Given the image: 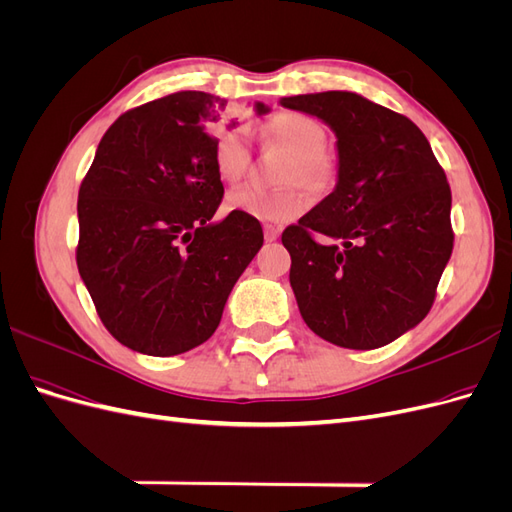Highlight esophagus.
Masks as SVG:
<instances>
[{
	"mask_svg": "<svg viewBox=\"0 0 512 512\" xmlns=\"http://www.w3.org/2000/svg\"><path fill=\"white\" fill-rule=\"evenodd\" d=\"M277 237H280V228H275V226H265V241H275Z\"/></svg>",
	"mask_w": 512,
	"mask_h": 512,
	"instance_id": "1",
	"label": "esophagus"
}]
</instances>
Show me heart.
<instances>
[{
	"instance_id": "1",
	"label": "heart",
	"mask_w": 512,
	"mask_h": 512,
	"mask_svg": "<svg viewBox=\"0 0 512 512\" xmlns=\"http://www.w3.org/2000/svg\"><path fill=\"white\" fill-rule=\"evenodd\" d=\"M267 136L282 145L290 156L288 181H299L309 190H324L333 181V164L324 156L327 132L320 121L303 113L284 111L273 115L267 126ZM250 130L245 126L222 132L213 141V168L218 179L226 185L237 183L250 164ZM226 211L250 215L260 222H288L297 218L307 207V198L294 190L269 192L260 188H239L226 196Z\"/></svg>"
}]
</instances>
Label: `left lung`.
I'll list each match as a JSON object with an SVG mask.
<instances>
[{"instance_id":"8db88e82","label":"left lung","mask_w":512,"mask_h":512,"mask_svg":"<svg viewBox=\"0 0 512 512\" xmlns=\"http://www.w3.org/2000/svg\"><path fill=\"white\" fill-rule=\"evenodd\" d=\"M280 102L337 136L335 190L282 232L299 312L335 346L391 344L429 314L453 252L444 170L408 117L352 91Z\"/></svg>"}]
</instances>
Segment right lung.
<instances>
[{
	"label": "right lung",
	"instance_id": "obj_1",
	"mask_svg": "<svg viewBox=\"0 0 512 512\" xmlns=\"http://www.w3.org/2000/svg\"><path fill=\"white\" fill-rule=\"evenodd\" d=\"M224 106L205 91H177L132 108L106 130L81 183V280L108 333L141 354L173 356L207 342L262 247L250 215L230 211L213 222L224 185L211 130ZM254 111L269 106L256 102Z\"/></svg>",
	"mask_w": 512,
	"mask_h": 512
}]
</instances>
